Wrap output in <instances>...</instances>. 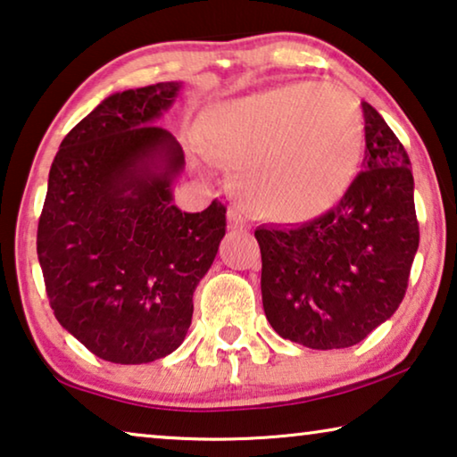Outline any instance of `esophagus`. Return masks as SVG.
<instances>
[{
    "label": "esophagus",
    "mask_w": 457,
    "mask_h": 457,
    "mask_svg": "<svg viewBox=\"0 0 457 457\" xmlns=\"http://www.w3.org/2000/svg\"><path fill=\"white\" fill-rule=\"evenodd\" d=\"M227 222H228V228H230V230H247V227H249L247 218H245L243 210H241L239 206L228 208Z\"/></svg>",
    "instance_id": "34e87169"
}]
</instances>
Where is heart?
<instances>
[{
    "label": "heart",
    "instance_id": "obj_1",
    "mask_svg": "<svg viewBox=\"0 0 457 457\" xmlns=\"http://www.w3.org/2000/svg\"><path fill=\"white\" fill-rule=\"evenodd\" d=\"M367 121L340 84H287L214 104L202 137L233 164V187L255 214L307 222L332 210L361 170Z\"/></svg>",
    "mask_w": 457,
    "mask_h": 457
}]
</instances>
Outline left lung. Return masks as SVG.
Wrapping results in <instances>:
<instances>
[{"label":"left lung","mask_w":457,"mask_h":457,"mask_svg":"<svg viewBox=\"0 0 457 457\" xmlns=\"http://www.w3.org/2000/svg\"><path fill=\"white\" fill-rule=\"evenodd\" d=\"M362 113V170L338 206L299 227L255 230L270 326L315 350L354 346L387 321L419 249L410 158L371 104Z\"/></svg>","instance_id":"8db88e82"}]
</instances>
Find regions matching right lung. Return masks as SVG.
Returning <instances> with one entry per match:
<instances>
[{"mask_svg":"<svg viewBox=\"0 0 457 457\" xmlns=\"http://www.w3.org/2000/svg\"><path fill=\"white\" fill-rule=\"evenodd\" d=\"M183 82L115 92L53 158L37 253L57 321L98 359L142 365L181 346L227 208L181 212L185 156L156 119Z\"/></svg>","mask_w":457,"mask_h":457,"instance_id":"1","label":"right lung"}]
</instances>
